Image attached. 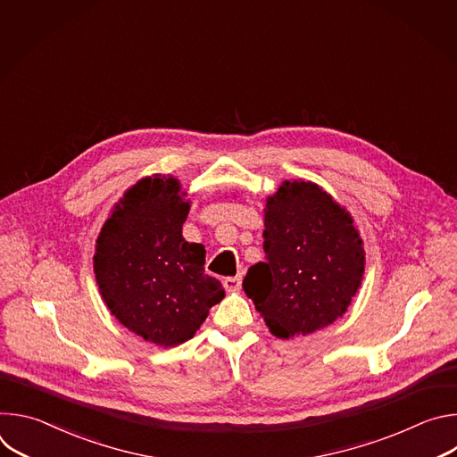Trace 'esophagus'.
Segmentation results:
<instances>
[{
  "label": "esophagus",
  "mask_w": 457,
  "mask_h": 457,
  "mask_svg": "<svg viewBox=\"0 0 457 457\" xmlns=\"http://www.w3.org/2000/svg\"><path fill=\"white\" fill-rule=\"evenodd\" d=\"M224 287H226V291H229V293L240 291V287H242V277H228V278H224Z\"/></svg>",
  "instance_id": "1"
}]
</instances>
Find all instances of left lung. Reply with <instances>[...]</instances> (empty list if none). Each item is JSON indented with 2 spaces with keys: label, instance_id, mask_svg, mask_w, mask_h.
Returning a JSON list of instances; mask_svg holds the SVG:
<instances>
[{
  "label": "left lung",
  "instance_id": "obj_1",
  "mask_svg": "<svg viewBox=\"0 0 457 457\" xmlns=\"http://www.w3.org/2000/svg\"><path fill=\"white\" fill-rule=\"evenodd\" d=\"M266 262L244 291L278 338L305 337L340 318L361 286L363 240L353 217L314 182L284 180L264 208Z\"/></svg>",
  "mask_w": 457,
  "mask_h": 457
}]
</instances>
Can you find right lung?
Listing matches in <instances>:
<instances>
[{
	"label": "right lung",
	"mask_w": 457,
	"mask_h": 457,
	"mask_svg": "<svg viewBox=\"0 0 457 457\" xmlns=\"http://www.w3.org/2000/svg\"><path fill=\"white\" fill-rule=\"evenodd\" d=\"M187 213L175 177H146L122 195L96 242L94 273L106 307L161 347L193 338L224 298L222 284L204 273V245L182 237Z\"/></svg>",
	"instance_id": "obj_1"
}]
</instances>
